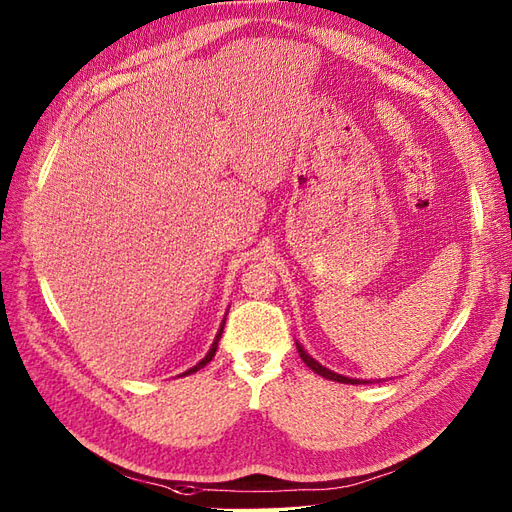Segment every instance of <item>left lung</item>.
<instances>
[{
	"mask_svg": "<svg viewBox=\"0 0 512 512\" xmlns=\"http://www.w3.org/2000/svg\"><path fill=\"white\" fill-rule=\"evenodd\" d=\"M296 347H298V354H300V358L304 360L306 367H311L317 375L326 377V379H332V382H339V384H367V382H360V379H352V377H345V375H339V373H332L330 369L321 367V364H319L317 360H313L309 354H306L304 349H302V345H296Z\"/></svg>",
	"mask_w": 512,
	"mask_h": 512,
	"instance_id": "1",
	"label": "left lung"
}]
</instances>
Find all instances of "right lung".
Segmentation results:
<instances>
[{
    "mask_svg": "<svg viewBox=\"0 0 512 512\" xmlns=\"http://www.w3.org/2000/svg\"><path fill=\"white\" fill-rule=\"evenodd\" d=\"M223 328H225V321H223V324H221V330H218V334H216V339H214V343H212V347H210V352H208V356L206 358H203L199 364H195V367L193 369H188L184 375H191V373H195V371H199L201 367H206V364L214 358V354H216V349H218V339H221V334H223Z\"/></svg>",
    "mask_w": 512,
    "mask_h": 512,
    "instance_id": "obj_1",
    "label": "right lung"
}]
</instances>
